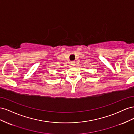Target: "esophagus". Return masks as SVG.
Here are the masks:
<instances>
[{
	"instance_id": "1",
	"label": "esophagus",
	"mask_w": 134,
	"mask_h": 134,
	"mask_svg": "<svg viewBox=\"0 0 134 134\" xmlns=\"http://www.w3.org/2000/svg\"><path fill=\"white\" fill-rule=\"evenodd\" d=\"M71 65H72V66H75V62H71Z\"/></svg>"
}]
</instances>
